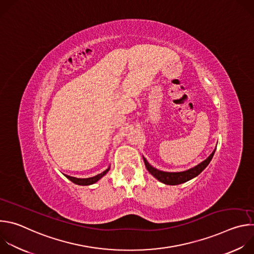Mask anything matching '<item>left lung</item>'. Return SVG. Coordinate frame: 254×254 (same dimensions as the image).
Returning a JSON list of instances; mask_svg holds the SVG:
<instances>
[{"mask_svg":"<svg viewBox=\"0 0 254 254\" xmlns=\"http://www.w3.org/2000/svg\"><path fill=\"white\" fill-rule=\"evenodd\" d=\"M216 149H214V151L212 152V154L203 162H201L200 164H198L197 166L183 171V172H164L161 170H158L156 168H154L152 165L149 164V162L147 161V159L142 157L144 165H146L147 170L158 180L160 182H162L163 184L166 185H179V184H183L185 182H188V181L194 179L195 177H197L199 174L202 173V171H204V169L209 165V163L211 162L214 154H215Z\"/></svg>","mask_w":254,"mask_h":254,"instance_id":"left-lung-1","label":"left lung"}]
</instances>
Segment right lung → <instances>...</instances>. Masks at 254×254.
I'll return each instance as SVG.
<instances>
[{"instance_id":"add662e5","label":"right lung","mask_w":254,"mask_h":254,"mask_svg":"<svg viewBox=\"0 0 254 254\" xmlns=\"http://www.w3.org/2000/svg\"><path fill=\"white\" fill-rule=\"evenodd\" d=\"M111 169V166L108 167L105 171H103L102 173L94 176V177H90V178H75V177H71V176H68V175H65V177L67 179H69L71 182H73L74 184L76 185H81V186H88V185H92L94 183H96L97 181H99L108 171H110Z\"/></svg>"}]
</instances>
